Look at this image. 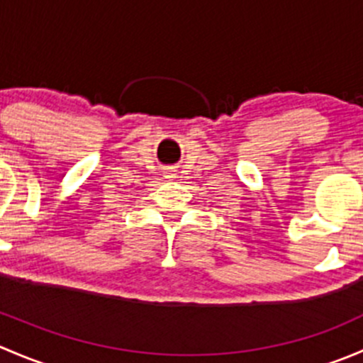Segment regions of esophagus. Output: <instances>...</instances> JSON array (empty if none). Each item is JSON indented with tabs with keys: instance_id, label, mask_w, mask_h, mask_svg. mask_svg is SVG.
Wrapping results in <instances>:
<instances>
[{
	"instance_id": "1",
	"label": "esophagus",
	"mask_w": 363,
	"mask_h": 363,
	"mask_svg": "<svg viewBox=\"0 0 363 363\" xmlns=\"http://www.w3.org/2000/svg\"><path fill=\"white\" fill-rule=\"evenodd\" d=\"M167 177H168V179H174V174H172V172H168Z\"/></svg>"
}]
</instances>
